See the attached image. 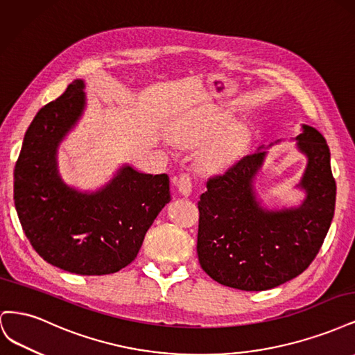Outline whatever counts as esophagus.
<instances>
[{
  "mask_svg": "<svg viewBox=\"0 0 355 355\" xmlns=\"http://www.w3.org/2000/svg\"><path fill=\"white\" fill-rule=\"evenodd\" d=\"M178 189L182 196L189 197L192 192V179L188 173H182L178 179Z\"/></svg>",
  "mask_w": 355,
  "mask_h": 355,
  "instance_id": "1",
  "label": "esophagus"
}]
</instances>
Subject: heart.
I'll return each mask as SVG.
<instances>
[{"instance_id": "b5f03b06", "label": "heart", "mask_w": 355, "mask_h": 355, "mask_svg": "<svg viewBox=\"0 0 355 355\" xmlns=\"http://www.w3.org/2000/svg\"><path fill=\"white\" fill-rule=\"evenodd\" d=\"M227 120L216 112L200 114L198 116L176 124L171 130L175 142L185 148H196L211 141L200 151V164L207 170L227 166L249 141V132L243 124H234L219 132Z\"/></svg>"}]
</instances>
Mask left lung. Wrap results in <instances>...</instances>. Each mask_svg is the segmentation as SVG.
<instances>
[{"label": "left lung", "mask_w": 355, "mask_h": 355, "mask_svg": "<svg viewBox=\"0 0 355 355\" xmlns=\"http://www.w3.org/2000/svg\"><path fill=\"white\" fill-rule=\"evenodd\" d=\"M296 141L308 164L299 187V207L262 209L253 179L266 151L259 149L207 180L198 201V261L214 282L261 292L302 274L315 259L335 213L336 184L326 139L311 125Z\"/></svg>", "instance_id": "obj_1"}]
</instances>
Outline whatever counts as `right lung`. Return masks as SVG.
<instances>
[{"mask_svg": "<svg viewBox=\"0 0 355 355\" xmlns=\"http://www.w3.org/2000/svg\"><path fill=\"white\" fill-rule=\"evenodd\" d=\"M75 80L37 112L15 167V206L29 243L46 262L80 275H105L132 263L157 214L170 201V180L124 166L96 192L59 176L60 141L85 106Z\"/></svg>", "mask_w": 355, "mask_h": 355, "instance_id": "1", "label": "right lung"}]
</instances>
